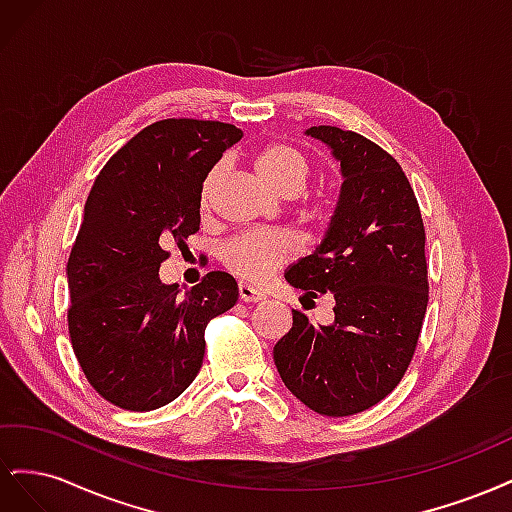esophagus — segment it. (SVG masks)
<instances>
[{
    "mask_svg": "<svg viewBox=\"0 0 512 512\" xmlns=\"http://www.w3.org/2000/svg\"><path fill=\"white\" fill-rule=\"evenodd\" d=\"M239 299L245 301V303H258V301H265V294H262L260 290H256L254 286L250 284H239Z\"/></svg>",
    "mask_w": 512,
    "mask_h": 512,
    "instance_id": "esophagus-1",
    "label": "esophagus"
}]
</instances>
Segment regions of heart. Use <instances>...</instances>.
<instances>
[{"mask_svg": "<svg viewBox=\"0 0 512 512\" xmlns=\"http://www.w3.org/2000/svg\"><path fill=\"white\" fill-rule=\"evenodd\" d=\"M258 179L271 192L284 198H292L303 192L309 179V162L299 149L286 143H271L258 151L254 160ZM220 168H213L203 181L200 203L207 207L218 183ZM299 254V243L286 232H245L230 239L224 247V262L247 282H265L277 269Z\"/></svg>", "mask_w": 512, "mask_h": 512, "instance_id": "b5f03b06", "label": "heart"}]
</instances>
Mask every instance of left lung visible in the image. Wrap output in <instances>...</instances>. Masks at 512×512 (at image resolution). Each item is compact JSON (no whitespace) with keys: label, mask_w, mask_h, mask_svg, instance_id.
<instances>
[{"label":"left lung","mask_w":512,"mask_h":512,"mask_svg":"<svg viewBox=\"0 0 512 512\" xmlns=\"http://www.w3.org/2000/svg\"><path fill=\"white\" fill-rule=\"evenodd\" d=\"M331 149L342 190L316 250L286 282L305 297L333 294L335 320L292 309L273 361L299 401L324 416L376 406L404 378L427 309L425 228L408 177L382 147L335 126L305 130Z\"/></svg>","instance_id":"1"}]
</instances>
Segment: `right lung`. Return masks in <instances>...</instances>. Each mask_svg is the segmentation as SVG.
I'll list each match as a JSON object with an SVG mask.
<instances>
[{
  "mask_svg": "<svg viewBox=\"0 0 512 512\" xmlns=\"http://www.w3.org/2000/svg\"><path fill=\"white\" fill-rule=\"evenodd\" d=\"M241 136L222 121H156L106 162L87 196L66 269L68 329L89 384L123 410H156L188 389L207 322L239 299L224 271L181 294L160 265L168 245L198 230L203 181Z\"/></svg>",
  "mask_w": 512,
  "mask_h": 512,
  "instance_id": "1",
  "label": "right lung"
}]
</instances>
